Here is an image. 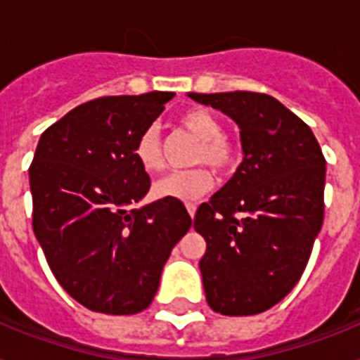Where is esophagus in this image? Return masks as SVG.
Masks as SVG:
<instances>
[{
	"mask_svg": "<svg viewBox=\"0 0 360 360\" xmlns=\"http://www.w3.org/2000/svg\"><path fill=\"white\" fill-rule=\"evenodd\" d=\"M196 209H198L196 203H186V211H188V214H191V217H194V214H196Z\"/></svg>",
	"mask_w": 360,
	"mask_h": 360,
	"instance_id": "34e87169",
	"label": "esophagus"
}]
</instances>
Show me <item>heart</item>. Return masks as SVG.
Returning <instances> with one entry per match:
<instances>
[{
    "label": "heart",
    "mask_w": 360,
    "mask_h": 360,
    "mask_svg": "<svg viewBox=\"0 0 360 360\" xmlns=\"http://www.w3.org/2000/svg\"><path fill=\"white\" fill-rule=\"evenodd\" d=\"M179 127L200 140L192 155V164H209L211 168L228 174L239 162V146L231 136L224 134L222 121L203 108H188L177 120ZM134 158L147 174H158L164 169V153L160 136L155 127H149L138 136L134 143ZM214 183L213 174L205 166L169 174L153 185L158 198H169L179 202H194L205 196Z\"/></svg>",
    "instance_id": "obj_1"
}]
</instances>
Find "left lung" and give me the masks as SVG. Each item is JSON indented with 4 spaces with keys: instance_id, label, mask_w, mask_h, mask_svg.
<instances>
[{
    "instance_id": "left-lung-1",
    "label": "left lung",
    "mask_w": 360,
    "mask_h": 360,
    "mask_svg": "<svg viewBox=\"0 0 360 360\" xmlns=\"http://www.w3.org/2000/svg\"><path fill=\"white\" fill-rule=\"evenodd\" d=\"M239 124L243 162L202 203L194 230L207 304L224 316L265 312L307 269L325 213V157L301 117L265 93H191Z\"/></svg>"
}]
</instances>
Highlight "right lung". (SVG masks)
I'll use <instances>...</instances> for the list:
<instances>
[{"mask_svg":"<svg viewBox=\"0 0 360 360\" xmlns=\"http://www.w3.org/2000/svg\"><path fill=\"white\" fill-rule=\"evenodd\" d=\"M174 95L95 98L48 127L37 146L33 231L59 285L93 312L149 307L172 248L191 230L179 200L136 207L151 179L134 143Z\"/></svg>","mask_w":360,"mask_h":360,"instance_id":"add662e5","label":"right lung"}]
</instances>
